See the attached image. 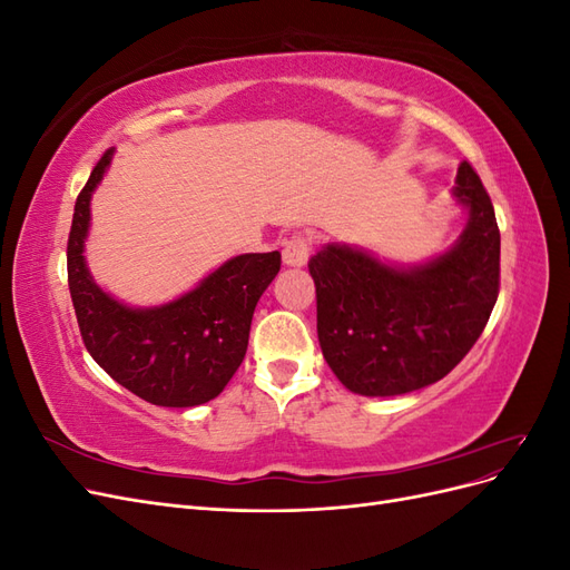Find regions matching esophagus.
Listing matches in <instances>:
<instances>
[{
    "label": "esophagus",
    "instance_id": "1",
    "mask_svg": "<svg viewBox=\"0 0 570 570\" xmlns=\"http://www.w3.org/2000/svg\"><path fill=\"white\" fill-rule=\"evenodd\" d=\"M308 252H312V239L306 235H292L283 245V262L285 266H304Z\"/></svg>",
    "mask_w": 570,
    "mask_h": 570
}]
</instances>
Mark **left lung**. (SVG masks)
<instances>
[{
	"mask_svg": "<svg viewBox=\"0 0 570 570\" xmlns=\"http://www.w3.org/2000/svg\"><path fill=\"white\" fill-rule=\"evenodd\" d=\"M452 195L469 220L425 264L392 266L350 245H325L308 262L323 358L350 392L396 396L433 385L485 331L499 295L494 206L469 161Z\"/></svg>",
	"mask_w": 570,
	"mask_h": 570,
	"instance_id": "left-lung-1",
	"label": "left lung"
}]
</instances>
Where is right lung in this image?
Listing matches in <instances>:
<instances>
[{"instance_id": "right-lung-1", "label": "right lung", "mask_w": 570, "mask_h": 570, "mask_svg": "<svg viewBox=\"0 0 570 570\" xmlns=\"http://www.w3.org/2000/svg\"><path fill=\"white\" fill-rule=\"evenodd\" d=\"M114 159L105 151L76 199L68 235V289L85 347L118 385L157 406L212 402L243 364L258 297L281 271V252L239 254L178 299L135 308L90 275V202Z\"/></svg>"}]
</instances>
